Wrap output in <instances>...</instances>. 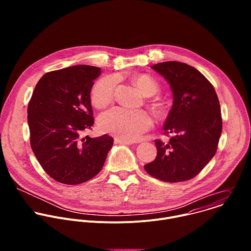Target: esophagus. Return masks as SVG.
I'll return each instance as SVG.
<instances>
[{"mask_svg":"<svg viewBox=\"0 0 251 251\" xmlns=\"http://www.w3.org/2000/svg\"><path fill=\"white\" fill-rule=\"evenodd\" d=\"M115 143L116 144H123V145H132L133 144V141H129V140H125L123 138L120 137H116L115 138Z\"/></svg>","mask_w":251,"mask_h":251,"instance_id":"esophagus-1","label":"esophagus"}]
</instances>
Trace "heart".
I'll list each match as a JSON object with an SVG mask.
<instances>
[{"mask_svg":"<svg viewBox=\"0 0 251 251\" xmlns=\"http://www.w3.org/2000/svg\"><path fill=\"white\" fill-rule=\"evenodd\" d=\"M132 81L146 96H153L159 90L158 83L146 75H135L132 77ZM116 82L114 76H107L94 83L90 92V100L96 108H105L113 101ZM152 108L158 115H164L166 112L164 104L160 102L152 103ZM98 123L104 132L125 140L135 141L151 127L152 119L144 110L114 108L101 115Z\"/></svg>","mask_w":251,"mask_h":251,"instance_id":"b5f03b06","label":"heart"}]
</instances>
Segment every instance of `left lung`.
Listing matches in <instances>:
<instances>
[{"instance_id":"8db88e82","label":"left lung","mask_w":251,"mask_h":251,"mask_svg":"<svg viewBox=\"0 0 251 251\" xmlns=\"http://www.w3.org/2000/svg\"><path fill=\"white\" fill-rule=\"evenodd\" d=\"M151 68L169 82L174 102L164 125L170 141L155 140L157 157L144 168L160 181L191 180L218 149L223 131L218 95L200 71L187 63L165 61Z\"/></svg>"}]
</instances>
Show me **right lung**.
Returning <instances> with one entry per match:
<instances>
[{
	"instance_id": "right-lung-1",
	"label": "right lung",
	"mask_w": 251,
	"mask_h": 251,
	"mask_svg": "<svg viewBox=\"0 0 251 251\" xmlns=\"http://www.w3.org/2000/svg\"><path fill=\"white\" fill-rule=\"evenodd\" d=\"M101 68L75 65L46 74L27 107L30 147L43 169L65 185L89 181L102 169L113 138L83 133L94 123L90 92Z\"/></svg>"
}]
</instances>
